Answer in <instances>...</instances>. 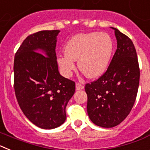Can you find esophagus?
Wrapping results in <instances>:
<instances>
[{
	"label": "esophagus",
	"mask_w": 150,
	"mask_h": 150,
	"mask_svg": "<svg viewBox=\"0 0 150 150\" xmlns=\"http://www.w3.org/2000/svg\"><path fill=\"white\" fill-rule=\"evenodd\" d=\"M84 88V86H83V85H82L81 83H76V90H82Z\"/></svg>",
	"instance_id": "34e87169"
}]
</instances>
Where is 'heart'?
<instances>
[{
    "mask_svg": "<svg viewBox=\"0 0 150 150\" xmlns=\"http://www.w3.org/2000/svg\"><path fill=\"white\" fill-rule=\"evenodd\" d=\"M64 54L58 57L59 69L64 77H70L78 67L88 78L99 77L105 72L110 62L113 43L110 36L104 32L79 34L67 41Z\"/></svg>",
    "mask_w": 150,
    "mask_h": 150,
    "instance_id": "1",
    "label": "heart"
}]
</instances>
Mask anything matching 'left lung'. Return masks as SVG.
<instances>
[{
	"label": "left lung",
	"mask_w": 150,
	"mask_h": 150,
	"mask_svg": "<svg viewBox=\"0 0 150 150\" xmlns=\"http://www.w3.org/2000/svg\"><path fill=\"white\" fill-rule=\"evenodd\" d=\"M115 31L117 49L109 67L98 80L86 84L87 112L91 121L102 128L122 122L132 110L137 97L140 69L132 40Z\"/></svg>",
	"instance_id": "8db88e82"
}]
</instances>
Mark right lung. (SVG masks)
Segmentation results:
<instances>
[{
  "mask_svg": "<svg viewBox=\"0 0 150 150\" xmlns=\"http://www.w3.org/2000/svg\"><path fill=\"white\" fill-rule=\"evenodd\" d=\"M60 30H41L23 41L14 59V88L18 105L33 124L53 129L66 120L75 83L60 74L55 46Z\"/></svg>",
  "mask_w": 150,
  "mask_h": 150,
  "instance_id": "add662e5",
  "label": "right lung"
}]
</instances>
